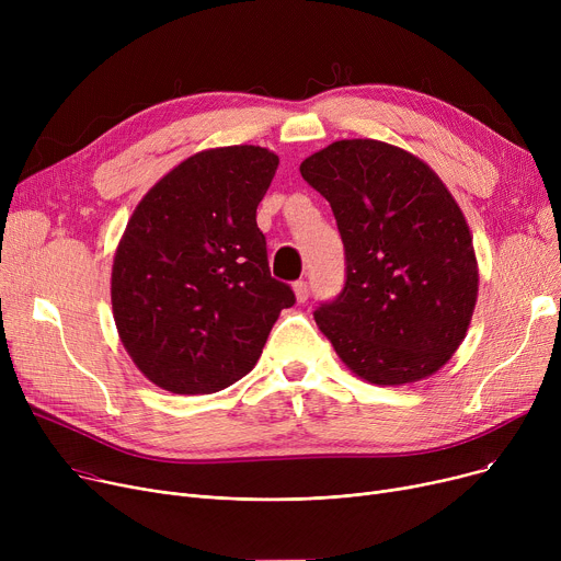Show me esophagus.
<instances>
[{"instance_id":"obj_1","label":"esophagus","mask_w":561,"mask_h":561,"mask_svg":"<svg viewBox=\"0 0 561 561\" xmlns=\"http://www.w3.org/2000/svg\"><path fill=\"white\" fill-rule=\"evenodd\" d=\"M293 293H296V300L298 302H307L309 300V286H307V282H296L293 284Z\"/></svg>"}]
</instances>
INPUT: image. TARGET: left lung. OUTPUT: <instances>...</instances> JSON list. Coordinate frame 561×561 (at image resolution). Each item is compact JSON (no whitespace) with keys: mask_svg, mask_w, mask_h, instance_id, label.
<instances>
[{"mask_svg":"<svg viewBox=\"0 0 561 561\" xmlns=\"http://www.w3.org/2000/svg\"><path fill=\"white\" fill-rule=\"evenodd\" d=\"M332 206L345 245L341 296L313 316L339 359L377 387L444 368L478 302V256L463 211L416 154L345 138L300 163Z\"/></svg>","mask_w":561,"mask_h":561,"instance_id":"8db88e82","label":"left lung"}]
</instances>
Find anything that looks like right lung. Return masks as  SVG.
<instances>
[{
    "instance_id": "1",
    "label": "right lung",
    "mask_w": 561,
    "mask_h": 561,
    "mask_svg": "<svg viewBox=\"0 0 561 561\" xmlns=\"http://www.w3.org/2000/svg\"><path fill=\"white\" fill-rule=\"evenodd\" d=\"M279 157L259 145L202 150L142 195L111 268L127 355L163 391L216 393L248 375L290 286L271 277L256 206Z\"/></svg>"
}]
</instances>
